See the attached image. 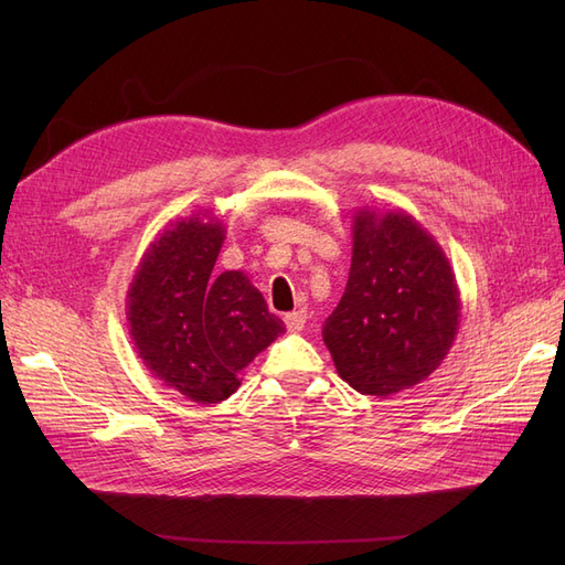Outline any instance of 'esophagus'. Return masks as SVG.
I'll use <instances>...</instances> for the list:
<instances>
[{
	"label": "esophagus",
	"instance_id": "esophagus-1",
	"mask_svg": "<svg viewBox=\"0 0 565 565\" xmlns=\"http://www.w3.org/2000/svg\"><path fill=\"white\" fill-rule=\"evenodd\" d=\"M303 324H306V311H292L285 316V328L289 332H301Z\"/></svg>",
	"mask_w": 565,
	"mask_h": 565
}]
</instances>
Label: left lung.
<instances>
[{
  "label": "left lung",
  "instance_id": "left-lung-1",
  "mask_svg": "<svg viewBox=\"0 0 565 565\" xmlns=\"http://www.w3.org/2000/svg\"><path fill=\"white\" fill-rule=\"evenodd\" d=\"M459 311L448 256L419 221L355 210L349 282L322 328L341 380L377 398L424 382L448 355Z\"/></svg>",
  "mask_w": 565,
  "mask_h": 565
}]
</instances>
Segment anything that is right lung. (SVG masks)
<instances>
[{
	"label": "right lung",
	"mask_w": 565,
	"mask_h": 565,
	"mask_svg": "<svg viewBox=\"0 0 565 565\" xmlns=\"http://www.w3.org/2000/svg\"><path fill=\"white\" fill-rule=\"evenodd\" d=\"M226 226L207 210L169 224L143 252L127 292L143 365L195 403H221L285 324L243 270L214 276Z\"/></svg>",
	"instance_id": "obj_1"
}]
</instances>
